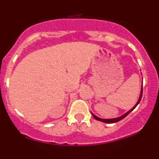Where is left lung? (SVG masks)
Wrapping results in <instances>:
<instances>
[{"label": "left lung", "mask_w": 159, "mask_h": 159, "mask_svg": "<svg viewBox=\"0 0 159 159\" xmlns=\"http://www.w3.org/2000/svg\"><path fill=\"white\" fill-rule=\"evenodd\" d=\"M142 94H143V84H142V88H141V91H140V98H139V99H138V102H137L136 105H134V106L131 109L130 111H128V112L126 113V114H124V115H123V116H120V117H118V118H114V119L105 120V119H101V118H98V117H97V116H95L94 114H93V117H94L95 119H96V120H98V121L103 122V123H117V122L120 121V120H121L124 119V118H125V116H127V115H129V113H131V112H132V111L133 110H134V108H135V107H137V105H138V104H139V102H140V100H141V98H142Z\"/></svg>", "instance_id": "obj_1"}]
</instances>
